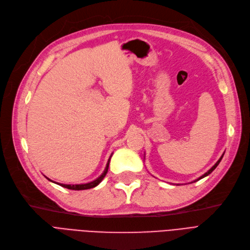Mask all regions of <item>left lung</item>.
I'll return each mask as SVG.
<instances>
[{
    "mask_svg": "<svg viewBox=\"0 0 250 250\" xmlns=\"http://www.w3.org/2000/svg\"><path fill=\"white\" fill-rule=\"evenodd\" d=\"M223 157H224V154L222 155V157H221V158H219V159H218V161H217V162H216V163H215V164H214V165H213V166H212V167H211L210 169H209V170H208V171H207L206 173H204V174H203L202 176H200V177H199V178H197V179H196V181H194L193 183H195V182L199 181V179H201V178H203V177H205V176H207V175H209V174H210V173H211V172H212V171L214 170V169H215V168L217 167V165L219 164V162H221V161H222V159H223Z\"/></svg>",
    "mask_w": 250,
    "mask_h": 250,
    "instance_id": "left-lung-1",
    "label": "left lung"
}]
</instances>
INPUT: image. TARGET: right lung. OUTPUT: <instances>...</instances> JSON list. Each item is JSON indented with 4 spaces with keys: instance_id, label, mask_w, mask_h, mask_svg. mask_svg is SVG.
<instances>
[{
    "instance_id": "right-lung-1",
    "label": "right lung",
    "mask_w": 250,
    "mask_h": 250,
    "mask_svg": "<svg viewBox=\"0 0 250 250\" xmlns=\"http://www.w3.org/2000/svg\"><path fill=\"white\" fill-rule=\"evenodd\" d=\"M111 157H112V155H111ZM111 157H109V159H108V161H107V163H106V166H105V169H104V171L103 172V174L99 176V177H97L95 181H93V182H91V183H87V184H81V185H64V184H58V183H55V184H57V185H59V186H62V187H63V188H68V189H75V191H80V189H88V188H94V187H96L97 185H99V183H101L103 179H104V177L105 176V174H106V172H107V169H108V165H109V161H111ZM48 181H50V182H52L51 179H49L48 177H46ZM53 183V182H52Z\"/></svg>"
}]
</instances>
